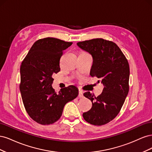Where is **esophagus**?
Masks as SVG:
<instances>
[{"label":"esophagus","instance_id":"1","mask_svg":"<svg viewBox=\"0 0 152 152\" xmlns=\"http://www.w3.org/2000/svg\"><path fill=\"white\" fill-rule=\"evenodd\" d=\"M79 98H83L84 97V95H83V91L79 90Z\"/></svg>","mask_w":152,"mask_h":152}]
</instances>
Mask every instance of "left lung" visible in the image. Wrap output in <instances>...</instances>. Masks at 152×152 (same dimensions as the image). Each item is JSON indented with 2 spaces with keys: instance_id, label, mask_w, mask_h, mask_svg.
Returning a JSON list of instances; mask_svg holds the SVG:
<instances>
[{
  "instance_id": "left-lung-1",
  "label": "left lung",
  "mask_w": 152,
  "mask_h": 152,
  "mask_svg": "<svg viewBox=\"0 0 152 152\" xmlns=\"http://www.w3.org/2000/svg\"><path fill=\"white\" fill-rule=\"evenodd\" d=\"M77 45L93 57L90 75L101 79L104 86L97 98L90 92L84 94L91 101L92 107L83 113V117L91 124L102 126L117 115L125 102L129 93V66L121 49L111 41L94 39Z\"/></svg>"
}]
</instances>
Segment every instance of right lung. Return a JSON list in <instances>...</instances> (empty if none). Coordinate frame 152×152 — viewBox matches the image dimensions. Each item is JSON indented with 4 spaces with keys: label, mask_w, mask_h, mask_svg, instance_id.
Wrapping results in <instances>:
<instances>
[{
    "label": "right lung",
    "mask_w": 152,
    "mask_h": 152,
    "mask_svg": "<svg viewBox=\"0 0 152 152\" xmlns=\"http://www.w3.org/2000/svg\"><path fill=\"white\" fill-rule=\"evenodd\" d=\"M72 44L48 37L33 44L20 67V90L29 116L42 125H49L61 117L65 105L77 97L74 86L61 89L56 94L53 88V75L60 71L63 50Z\"/></svg>",
    "instance_id": "1"
}]
</instances>
